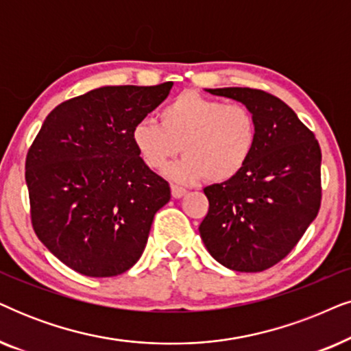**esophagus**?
Returning <instances> with one entry per match:
<instances>
[{
    "label": "esophagus",
    "instance_id": "1",
    "mask_svg": "<svg viewBox=\"0 0 351 351\" xmlns=\"http://www.w3.org/2000/svg\"><path fill=\"white\" fill-rule=\"evenodd\" d=\"M171 193H172V197H174V198H182L186 193V190L184 189V186L171 185Z\"/></svg>",
    "mask_w": 351,
    "mask_h": 351
}]
</instances>
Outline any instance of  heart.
Returning a JSON list of instances; mask_svg holds the SVG:
<instances>
[{
	"mask_svg": "<svg viewBox=\"0 0 351 351\" xmlns=\"http://www.w3.org/2000/svg\"><path fill=\"white\" fill-rule=\"evenodd\" d=\"M153 119L138 121L132 143L149 169H161L179 149L185 154L165 171L169 179L193 184L234 179L243 171L256 145V121L247 106L185 92Z\"/></svg>",
	"mask_w": 351,
	"mask_h": 351,
	"instance_id": "b5f03b06",
	"label": "heart"
}]
</instances>
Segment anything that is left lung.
I'll return each mask as SVG.
<instances>
[{"label": "left lung", "mask_w": 351, "mask_h": 351, "mask_svg": "<svg viewBox=\"0 0 351 351\" xmlns=\"http://www.w3.org/2000/svg\"><path fill=\"white\" fill-rule=\"evenodd\" d=\"M245 104L256 121V145L240 174L204 189L209 211L199 224L204 247L222 266L259 272L292 252L321 206V148L282 99L247 86L206 88Z\"/></svg>", "instance_id": "1"}]
</instances>
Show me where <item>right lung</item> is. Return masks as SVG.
<instances>
[{"instance_id":"right-lung-1","label":"right lung","mask_w":351,"mask_h":351,"mask_svg":"<svg viewBox=\"0 0 351 351\" xmlns=\"http://www.w3.org/2000/svg\"><path fill=\"white\" fill-rule=\"evenodd\" d=\"M172 85L99 86L45 119L25 159L32 226L71 269L112 277L142 256L171 189L140 159L132 129Z\"/></svg>"}]
</instances>
